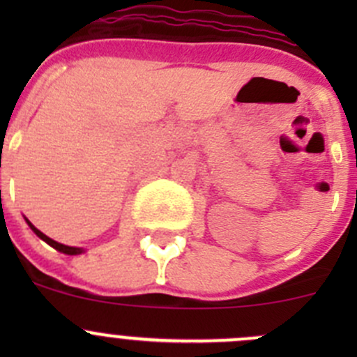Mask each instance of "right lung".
<instances>
[{"instance_id": "add662e5", "label": "right lung", "mask_w": 357, "mask_h": 357, "mask_svg": "<svg viewBox=\"0 0 357 357\" xmlns=\"http://www.w3.org/2000/svg\"><path fill=\"white\" fill-rule=\"evenodd\" d=\"M25 221H27L29 228H31L32 231H34L36 235H38L39 238L43 240V242H46V243H48L50 247L55 248V250L62 252V254H67V255H79V254H82V252H84V248H81V247H68V245H63V243L55 242V240H52V238H50V236H46L45 233H43V231H39V229L36 228V226L32 225V222L29 221V219H25Z\"/></svg>"}]
</instances>
